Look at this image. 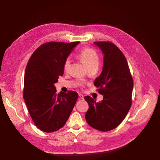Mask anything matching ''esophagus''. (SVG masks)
Returning <instances> with one entry per match:
<instances>
[{
	"label": "esophagus",
	"mask_w": 160,
	"mask_h": 160,
	"mask_svg": "<svg viewBox=\"0 0 160 160\" xmlns=\"http://www.w3.org/2000/svg\"><path fill=\"white\" fill-rule=\"evenodd\" d=\"M78 96H79V99H84L83 96L82 94H78Z\"/></svg>",
	"instance_id": "1"
}]
</instances>
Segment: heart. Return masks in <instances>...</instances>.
Listing matches in <instances>:
<instances>
[{"instance_id": "heart-1", "label": "heart", "mask_w": 160, "mask_h": 160, "mask_svg": "<svg viewBox=\"0 0 160 160\" xmlns=\"http://www.w3.org/2000/svg\"><path fill=\"white\" fill-rule=\"evenodd\" d=\"M77 56L85 64L88 70L92 69V68L98 69L100 63V59L98 54L94 49L90 48H85L78 53ZM70 65V59L67 58L64 62V70L65 72L69 71Z\"/></svg>"}]
</instances>
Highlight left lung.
Instances as JSON below:
<instances>
[{
  "instance_id": "left-lung-1",
  "label": "left lung",
  "mask_w": 160,
  "mask_h": 160,
  "mask_svg": "<svg viewBox=\"0 0 160 160\" xmlns=\"http://www.w3.org/2000/svg\"><path fill=\"white\" fill-rule=\"evenodd\" d=\"M104 54L101 75L94 85L103 99L96 102L88 96L84 98L89 108L85 114L87 123L92 128L108 132L124 120L132 105L133 82L127 61L123 52L111 42H95Z\"/></svg>"
}]
</instances>
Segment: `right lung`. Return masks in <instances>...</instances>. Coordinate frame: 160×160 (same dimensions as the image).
<instances>
[{"instance_id": "obj_1", "label": "right lung", "mask_w": 160, "mask_h": 160, "mask_svg": "<svg viewBox=\"0 0 160 160\" xmlns=\"http://www.w3.org/2000/svg\"><path fill=\"white\" fill-rule=\"evenodd\" d=\"M79 42H50L42 44L30 57L25 70L23 98L35 125L43 132L62 128L78 95L75 91L56 92L54 83L64 73L63 65Z\"/></svg>"}]
</instances>
